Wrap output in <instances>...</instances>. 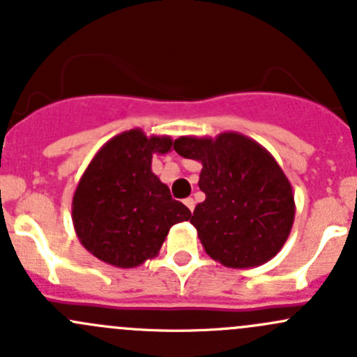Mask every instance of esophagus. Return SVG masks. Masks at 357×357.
<instances>
[{
    "mask_svg": "<svg viewBox=\"0 0 357 357\" xmlns=\"http://www.w3.org/2000/svg\"><path fill=\"white\" fill-rule=\"evenodd\" d=\"M185 205L190 208V211L193 212V208H195V200H193V199H185Z\"/></svg>",
    "mask_w": 357,
    "mask_h": 357,
    "instance_id": "1",
    "label": "esophagus"
}]
</instances>
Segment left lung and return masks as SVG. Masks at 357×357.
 <instances>
[{
  "label": "left lung",
  "instance_id": "1",
  "mask_svg": "<svg viewBox=\"0 0 357 357\" xmlns=\"http://www.w3.org/2000/svg\"><path fill=\"white\" fill-rule=\"evenodd\" d=\"M174 150L202 162L199 186L205 200L190 222L205 252L235 269L275 257L290 235L295 202L271 153L240 132H221L215 139L181 136Z\"/></svg>",
  "mask_w": 357,
  "mask_h": 357
}]
</instances>
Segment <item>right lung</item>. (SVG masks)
<instances>
[{
    "label": "right lung",
    "instance_id": "right-lung-1",
    "mask_svg": "<svg viewBox=\"0 0 357 357\" xmlns=\"http://www.w3.org/2000/svg\"><path fill=\"white\" fill-rule=\"evenodd\" d=\"M169 136L124 131L107 142L86 167L72 222L82 247L115 268H136L160 250L172 225L192 212L152 172L153 153H167Z\"/></svg>",
    "mask_w": 357,
    "mask_h": 357
}]
</instances>
